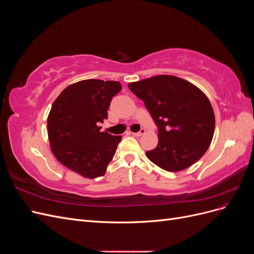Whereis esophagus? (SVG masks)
<instances>
[{"label":"esophagus","instance_id":"34e87169","mask_svg":"<svg viewBox=\"0 0 254 254\" xmlns=\"http://www.w3.org/2000/svg\"><path fill=\"white\" fill-rule=\"evenodd\" d=\"M131 133H132L133 135H135V136H141L142 134H144V133H145V129H143V128H142L139 132H131Z\"/></svg>","mask_w":254,"mask_h":254}]
</instances>
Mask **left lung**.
<instances>
[{"label": "left lung", "mask_w": 254, "mask_h": 254, "mask_svg": "<svg viewBox=\"0 0 254 254\" xmlns=\"http://www.w3.org/2000/svg\"><path fill=\"white\" fill-rule=\"evenodd\" d=\"M128 87L158 126L157 147L146 151L151 162L167 172L196 163L209 148L215 130L214 111L203 92L173 75L153 76Z\"/></svg>", "instance_id": "1"}]
</instances>
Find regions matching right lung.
Masks as SVG:
<instances>
[{
    "label": "right lung",
    "instance_id": "add662e5",
    "mask_svg": "<svg viewBox=\"0 0 254 254\" xmlns=\"http://www.w3.org/2000/svg\"><path fill=\"white\" fill-rule=\"evenodd\" d=\"M121 89L119 81L81 80L66 87L52 106L51 150L61 164L84 178L105 175L122 140L98 126L108 118L111 99Z\"/></svg>",
    "mask_w": 254,
    "mask_h": 254
}]
</instances>
